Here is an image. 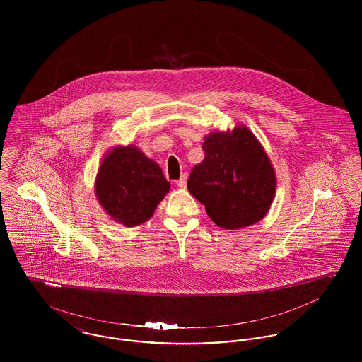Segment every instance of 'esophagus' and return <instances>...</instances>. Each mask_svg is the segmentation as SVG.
Segmentation results:
<instances>
[{"mask_svg":"<svg viewBox=\"0 0 362 362\" xmlns=\"http://www.w3.org/2000/svg\"><path fill=\"white\" fill-rule=\"evenodd\" d=\"M177 186L180 189H186V186H187V173L182 175V177L177 180Z\"/></svg>","mask_w":362,"mask_h":362,"instance_id":"34e87169","label":"esophagus"}]
</instances>
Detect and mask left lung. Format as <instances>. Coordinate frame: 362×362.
I'll use <instances>...</instances> for the list:
<instances>
[{
	"instance_id": "8db88e82",
	"label": "left lung",
	"mask_w": 362,
	"mask_h": 362,
	"mask_svg": "<svg viewBox=\"0 0 362 362\" xmlns=\"http://www.w3.org/2000/svg\"><path fill=\"white\" fill-rule=\"evenodd\" d=\"M205 158L189 173L187 189L211 221L224 229L258 223L273 202L276 179L263 146L247 127L213 132L202 145Z\"/></svg>"
}]
</instances>
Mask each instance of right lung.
Here are the masks:
<instances>
[{
	"instance_id": "1",
	"label": "right lung",
	"mask_w": 362,
	"mask_h": 362,
	"mask_svg": "<svg viewBox=\"0 0 362 362\" xmlns=\"http://www.w3.org/2000/svg\"><path fill=\"white\" fill-rule=\"evenodd\" d=\"M170 189L161 168L134 145L108 151L95 182L99 204L127 228L148 221Z\"/></svg>"
}]
</instances>
